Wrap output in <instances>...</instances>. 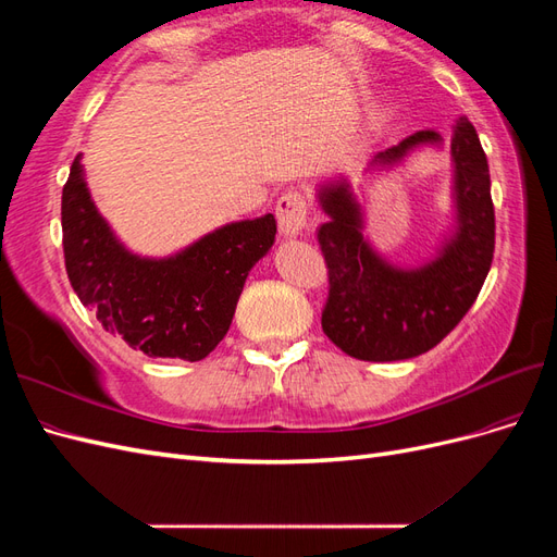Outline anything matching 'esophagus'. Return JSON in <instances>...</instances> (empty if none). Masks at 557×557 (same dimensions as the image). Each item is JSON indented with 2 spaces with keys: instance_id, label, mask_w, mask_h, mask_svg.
<instances>
[{
  "instance_id": "34e87169",
  "label": "esophagus",
  "mask_w": 557,
  "mask_h": 557,
  "mask_svg": "<svg viewBox=\"0 0 557 557\" xmlns=\"http://www.w3.org/2000/svg\"><path fill=\"white\" fill-rule=\"evenodd\" d=\"M276 218H278V227L285 237H297V234L307 225L309 199L299 190L283 193V197L276 205Z\"/></svg>"
}]
</instances>
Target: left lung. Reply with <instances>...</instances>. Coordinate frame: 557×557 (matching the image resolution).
Masks as SVG:
<instances>
[{"instance_id": "8db88e82", "label": "left lung", "mask_w": 557, "mask_h": 557, "mask_svg": "<svg viewBox=\"0 0 557 557\" xmlns=\"http://www.w3.org/2000/svg\"><path fill=\"white\" fill-rule=\"evenodd\" d=\"M442 146V134L420 129L379 153L369 170H383L420 146ZM455 227L420 267H395L364 239L362 209L346 178L318 188L325 223L318 227L330 295L323 332L346 356L367 362L409 360L428 352L460 323L491 272L495 209L491 172L479 134L462 115L450 137Z\"/></svg>"}]
</instances>
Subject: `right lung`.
I'll return each instance as SVG.
<instances>
[{"label": "right lung", "mask_w": 557, "mask_h": 557, "mask_svg": "<svg viewBox=\"0 0 557 557\" xmlns=\"http://www.w3.org/2000/svg\"><path fill=\"white\" fill-rule=\"evenodd\" d=\"M276 237V218L218 227L170 258L129 252L99 215L81 156L62 188L64 267L83 307L148 358L197 362L223 342L246 276Z\"/></svg>", "instance_id": "1"}]
</instances>
